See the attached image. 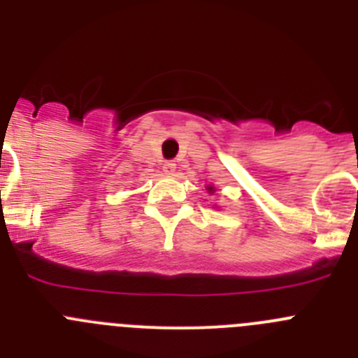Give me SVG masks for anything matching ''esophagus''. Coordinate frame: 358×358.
Masks as SVG:
<instances>
[{"mask_svg":"<svg viewBox=\"0 0 358 358\" xmlns=\"http://www.w3.org/2000/svg\"><path fill=\"white\" fill-rule=\"evenodd\" d=\"M176 163H172V161H169V163H164L163 164V173L164 176H173V173H176Z\"/></svg>","mask_w":358,"mask_h":358,"instance_id":"1","label":"esophagus"}]
</instances>
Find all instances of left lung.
Returning <instances> with one entry per match:
<instances>
[{
  "label": "left lung",
  "mask_w": 358,
  "mask_h": 358,
  "mask_svg": "<svg viewBox=\"0 0 358 358\" xmlns=\"http://www.w3.org/2000/svg\"><path fill=\"white\" fill-rule=\"evenodd\" d=\"M206 189H208V194H210V195H213L215 192H217V189H215V186H213V185H208V186H206Z\"/></svg>",
  "instance_id": "1"
}]
</instances>
